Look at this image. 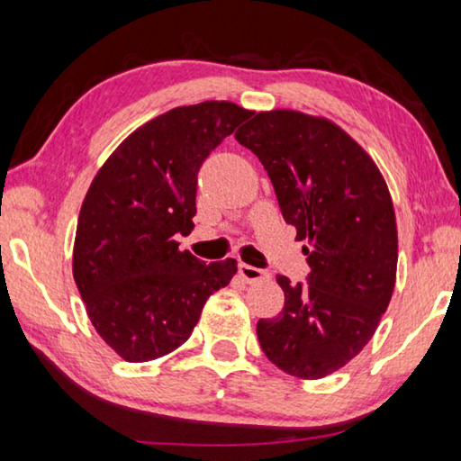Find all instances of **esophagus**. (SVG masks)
Listing matches in <instances>:
<instances>
[{
    "instance_id": "obj_1",
    "label": "esophagus",
    "mask_w": 461,
    "mask_h": 461,
    "mask_svg": "<svg viewBox=\"0 0 461 461\" xmlns=\"http://www.w3.org/2000/svg\"><path fill=\"white\" fill-rule=\"evenodd\" d=\"M238 272H240V276L246 280V283H260V280H267L270 276L268 270L249 267V264H244V262L238 264Z\"/></svg>"
}]
</instances>
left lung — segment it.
Wrapping results in <instances>:
<instances>
[{
	"label": "left lung",
	"instance_id": "1",
	"mask_svg": "<svg viewBox=\"0 0 461 461\" xmlns=\"http://www.w3.org/2000/svg\"><path fill=\"white\" fill-rule=\"evenodd\" d=\"M236 140L267 168L311 268L307 285L276 276L285 307L256 325L260 348L291 376L323 378L362 352L393 296L399 241L388 186L364 148L323 118L262 112Z\"/></svg>",
	"mask_w": 461,
	"mask_h": 461
}]
</instances>
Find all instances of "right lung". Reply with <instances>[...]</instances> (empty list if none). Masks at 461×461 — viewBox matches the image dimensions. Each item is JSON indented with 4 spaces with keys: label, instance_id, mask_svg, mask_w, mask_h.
<instances>
[{
    "label": "right lung",
    "instance_id": "obj_1",
    "mask_svg": "<svg viewBox=\"0 0 461 461\" xmlns=\"http://www.w3.org/2000/svg\"><path fill=\"white\" fill-rule=\"evenodd\" d=\"M249 115L230 101L170 109L123 140L93 178L73 276L95 331L123 360L176 349L236 275L233 258L205 264L181 252L176 236L193 230L203 162Z\"/></svg>",
    "mask_w": 461,
    "mask_h": 461
}]
</instances>
